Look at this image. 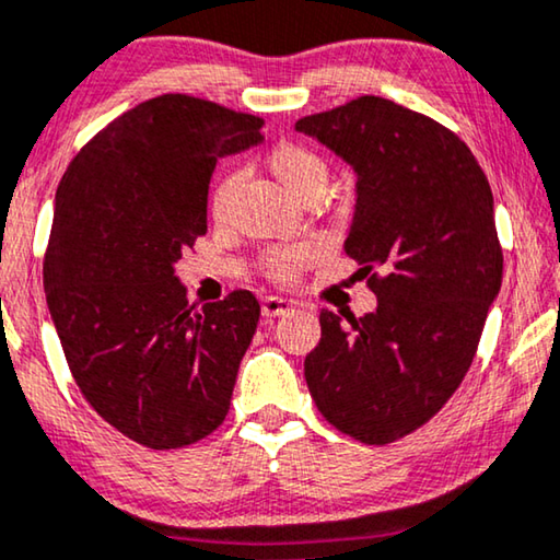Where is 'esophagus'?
Here are the masks:
<instances>
[{"label": "esophagus", "instance_id": "1", "mask_svg": "<svg viewBox=\"0 0 560 560\" xmlns=\"http://www.w3.org/2000/svg\"><path fill=\"white\" fill-rule=\"evenodd\" d=\"M294 304L289 302V299H281V296H266L261 302V314L264 316H283L289 314Z\"/></svg>", "mask_w": 560, "mask_h": 560}]
</instances>
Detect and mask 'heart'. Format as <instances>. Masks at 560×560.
Wrapping results in <instances>:
<instances>
[{
    "instance_id": "obj_1",
    "label": "heart",
    "mask_w": 560,
    "mask_h": 560,
    "mask_svg": "<svg viewBox=\"0 0 560 560\" xmlns=\"http://www.w3.org/2000/svg\"><path fill=\"white\" fill-rule=\"evenodd\" d=\"M264 165L266 171L281 183L283 190H287L294 200H299V203L312 206L327 194L331 165L327 158L312 145L296 143V140H283V143L273 145L269 153H266ZM238 173H226L219 183H215L211 213L219 223H223L231 215L233 200H236L238 194ZM316 256H319V246L312 244V241L291 246H277L264 254L261 269L266 277L273 281L291 283L296 281L299 271L312 264Z\"/></svg>"
}]
</instances>
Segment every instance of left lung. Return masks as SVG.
Here are the masks:
<instances>
[{"instance_id": "obj_1", "label": "left lung", "mask_w": 560, "mask_h": 560, "mask_svg": "<svg viewBox=\"0 0 560 560\" xmlns=\"http://www.w3.org/2000/svg\"><path fill=\"white\" fill-rule=\"evenodd\" d=\"M357 173L347 256L377 308L319 314L304 360L319 412L387 445L432 420L460 387L503 281L493 190L460 138L392 100L362 95L296 122Z\"/></svg>"}]
</instances>
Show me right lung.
Returning <instances> with one entry per match:
<instances>
[{
	"instance_id": "add662e5",
	"label": "right lung",
	"mask_w": 560,
	"mask_h": 560,
	"mask_svg": "<svg viewBox=\"0 0 560 560\" xmlns=\"http://www.w3.org/2000/svg\"><path fill=\"white\" fill-rule=\"evenodd\" d=\"M264 120L158 95L115 118L67 165L45 294L82 397L125 438L194 445L226 420L258 314L252 291L196 308L173 264L203 236L215 161L261 143Z\"/></svg>"
}]
</instances>
